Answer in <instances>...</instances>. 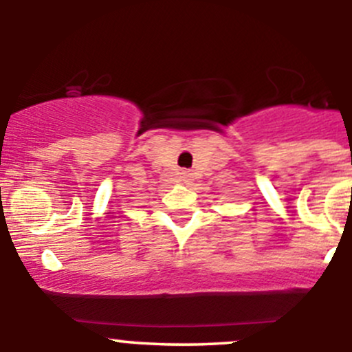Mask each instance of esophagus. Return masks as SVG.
Masks as SVG:
<instances>
[{
    "label": "esophagus",
    "mask_w": 352,
    "mask_h": 352,
    "mask_svg": "<svg viewBox=\"0 0 352 352\" xmlns=\"http://www.w3.org/2000/svg\"><path fill=\"white\" fill-rule=\"evenodd\" d=\"M179 180L182 184H189L190 180H192V173L187 172V170H182V172L179 173Z\"/></svg>",
    "instance_id": "1"
}]
</instances>
